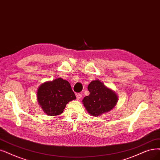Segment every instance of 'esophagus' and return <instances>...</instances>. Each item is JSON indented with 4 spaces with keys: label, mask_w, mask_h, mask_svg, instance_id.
I'll use <instances>...</instances> for the list:
<instances>
[{
    "label": "esophagus",
    "mask_w": 160,
    "mask_h": 160,
    "mask_svg": "<svg viewBox=\"0 0 160 160\" xmlns=\"http://www.w3.org/2000/svg\"><path fill=\"white\" fill-rule=\"evenodd\" d=\"M82 98V93H78L76 94V98L78 100H80Z\"/></svg>",
    "instance_id": "34e87169"
}]
</instances>
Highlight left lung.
Returning a JSON list of instances; mask_svg holds the SVG:
<instances>
[{
    "mask_svg": "<svg viewBox=\"0 0 160 160\" xmlns=\"http://www.w3.org/2000/svg\"><path fill=\"white\" fill-rule=\"evenodd\" d=\"M88 90L90 95L86 96L82 102L88 113L92 116H99L115 108L118 101L116 93L99 80L91 82Z\"/></svg>",
    "mask_w": 160,
    "mask_h": 160,
    "instance_id": "obj_1",
    "label": "left lung"
}]
</instances>
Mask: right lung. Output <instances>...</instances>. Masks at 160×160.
Returning a JSON list of instances; mask_svg holds the SVG:
<instances>
[{
    "instance_id": "add662e5",
    "label": "right lung",
    "mask_w": 160,
    "mask_h": 160,
    "mask_svg": "<svg viewBox=\"0 0 160 160\" xmlns=\"http://www.w3.org/2000/svg\"><path fill=\"white\" fill-rule=\"evenodd\" d=\"M37 98L43 111L50 116L61 114L67 104L76 99L69 82L61 78L41 84L38 90Z\"/></svg>"
}]
</instances>
